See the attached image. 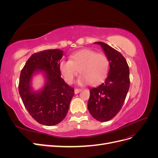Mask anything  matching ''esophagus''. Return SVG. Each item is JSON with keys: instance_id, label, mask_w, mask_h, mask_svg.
<instances>
[{"instance_id": "1", "label": "esophagus", "mask_w": 158, "mask_h": 158, "mask_svg": "<svg viewBox=\"0 0 158 158\" xmlns=\"http://www.w3.org/2000/svg\"><path fill=\"white\" fill-rule=\"evenodd\" d=\"M81 89H78V88H76L75 89H74V94H78L80 92H81Z\"/></svg>"}]
</instances>
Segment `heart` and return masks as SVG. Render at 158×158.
Masks as SVG:
<instances>
[{
    "mask_svg": "<svg viewBox=\"0 0 158 158\" xmlns=\"http://www.w3.org/2000/svg\"><path fill=\"white\" fill-rule=\"evenodd\" d=\"M109 66V62L106 55L85 49L72 54L70 60H61L59 70L69 84L73 83L80 70L82 74L78 80L80 84H85L89 82L96 84L106 78Z\"/></svg>",
    "mask_w": 158,
    "mask_h": 158,
    "instance_id": "heart-1",
    "label": "heart"
}]
</instances>
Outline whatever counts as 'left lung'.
Returning <instances> with one entry per match:
<instances>
[{
    "label": "left lung",
    "mask_w": 158,
    "mask_h": 158,
    "mask_svg": "<svg viewBox=\"0 0 158 158\" xmlns=\"http://www.w3.org/2000/svg\"><path fill=\"white\" fill-rule=\"evenodd\" d=\"M101 46L108 58L110 69L104 82L90 89L88 109L94 118L101 122L111 120L120 111L130 87L129 68L121 52L103 42Z\"/></svg>",
    "instance_id": "obj_1"
}]
</instances>
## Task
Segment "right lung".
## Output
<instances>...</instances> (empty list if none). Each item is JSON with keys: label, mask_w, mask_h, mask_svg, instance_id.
Wrapping results in <instances>:
<instances>
[{"label": "right lung", "mask_w": 158, "mask_h": 158, "mask_svg": "<svg viewBox=\"0 0 158 158\" xmlns=\"http://www.w3.org/2000/svg\"><path fill=\"white\" fill-rule=\"evenodd\" d=\"M63 52L59 49L36 52L21 71L19 94L28 113L41 125L53 126L63 121L74 95V89L61 78L59 62ZM39 74L44 83L36 90L32 87V80Z\"/></svg>", "instance_id": "add662e5"}]
</instances>
